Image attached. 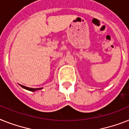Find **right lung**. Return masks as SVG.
I'll return each instance as SVG.
<instances>
[{"label":"right lung","mask_w":129,"mask_h":129,"mask_svg":"<svg viewBox=\"0 0 129 129\" xmlns=\"http://www.w3.org/2000/svg\"><path fill=\"white\" fill-rule=\"evenodd\" d=\"M21 87H22L23 88L25 89V90H29V91H36L37 90H41L43 88H29V87H26L25 86H23V85H21V84H19Z\"/></svg>","instance_id":"add662e5"}]
</instances>
